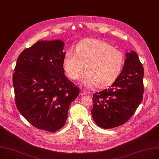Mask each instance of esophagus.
I'll return each mask as SVG.
<instances>
[{
	"mask_svg": "<svg viewBox=\"0 0 159 159\" xmlns=\"http://www.w3.org/2000/svg\"><path fill=\"white\" fill-rule=\"evenodd\" d=\"M87 93H90L89 92H86V90H82L80 92V96H84V95H86Z\"/></svg>",
	"mask_w": 159,
	"mask_h": 159,
	"instance_id": "1",
	"label": "esophagus"
}]
</instances>
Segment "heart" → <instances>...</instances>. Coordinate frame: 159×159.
I'll use <instances>...</instances> for the list:
<instances>
[{
	"instance_id": "heart-1",
	"label": "heart",
	"mask_w": 159,
	"mask_h": 159,
	"mask_svg": "<svg viewBox=\"0 0 159 159\" xmlns=\"http://www.w3.org/2000/svg\"><path fill=\"white\" fill-rule=\"evenodd\" d=\"M124 55L111 44L96 39L80 41L75 47V53L67 51L63 59V67L73 80H78L87 71L83 83L86 87L98 84H109L119 74L124 63Z\"/></svg>"
}]
</instances>
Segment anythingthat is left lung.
I'll return each instance as SVG.
<instances>
[{
    "label": "left lung",
    "mask_w": 159,
    "mask_h": 159,
    "mask_svg": "<svg viewBox=\"0 0 159 159\" xmlns=\"http://www.w3.org/2000/svg\"><path fill=\"white\" fill-rule=\"evenodd\" d=\"M122 71L109 89L93 94L92 115L99 127L120 126L130 119L142 101L144 70L136 52L126 54Z\"/></svg>",
    "instance_id": "1"
}]
</instances>
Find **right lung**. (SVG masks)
Masks as SVG:
<instances>
[{
  "instance_id": "obj_1",
  "label": "right lung",
  "mask_w": 159,
  "mask_h": 159,
  "mask_svg": "<svg viewBox=\"0 0 159 159\" xmlns=\"http://www.w3.org/2000/svg\"><path fill=\"white\" fill-rule=\"evenodd\" d=\"M64 43L38 41L17 57L13 74L15 102L35 128L54 132L66 124L79 89L64 75Z\"/></svg>"
}]
</instances>
